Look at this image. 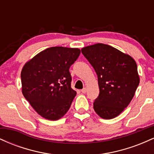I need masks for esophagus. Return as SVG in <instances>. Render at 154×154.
Listing matches in <instances>:
<instances>
[{"mask_svg": "<svg viewBox=\"0 0 154 154\" xmlns=\"http://www.w3.org/2000/svg\"><path fill=\"white\" fill-rule=\"evenodd\" d=\"M81 92H82V93H85L86 92H87V89H86L85 88H83V89L82 90V91H81Z\"/></svg>", "mask_w": 154, "mask_h": 154, "instance_id": "obj_1", "label": "esophagus"}]
</instances>
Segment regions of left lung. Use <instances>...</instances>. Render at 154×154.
Segmentation results:
<instances>
[{
	"label": "left lung",
	"mask_w": 154,
	"mask_h": 154,
	"mask_svg": "<svg viewBox=\"0 0 154 154\" xmlns=\"http://www.w3.org/2000/svg\"><path fill=\"white\" fill-rule=\"evenodd\" d=\"M81 51L98 75L100 93L93 109L103 119H113L130 104L138 87L136 62L129 55L103 43Z\"/></svg>",
	"instance_id": "1"
}]
</instances>
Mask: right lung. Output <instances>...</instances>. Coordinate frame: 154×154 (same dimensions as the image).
Returning <instances> with one entry per match:
<instances>
[{
  "instance_id": "obj_1",
  "label": "right lung",
  "mask_w": 154,
  "mask_h": 154,
  "mask_svg": "<svg viewBox=\"0 0 154 154\" xmlns=\"http://www.w3.org/2000/svg\"><path fill=\"white\" fill-rule=\"evenodd\" d=\"M80 50L51 47L33 57L21 72L22 93L35 111L48 120H58L69 109L76 91L71 88L70 66Z\"/></svg>"
}]
</instances>
